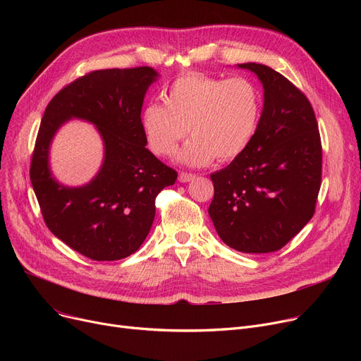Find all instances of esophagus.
<instances>
[{"label": "esophagus", "mask_w": 361, "mask_h": 361, "mask_svg": "<svg viewBox=\"0 0 361 361\" xmlns=\"http://www.w3.org/2000/svg\"><path fill=\"white\" fill-rule=\"evenodd\" d=\"M195 178H196L195 174H192V173H184V171H181L180 176H178V180H180L181 183H188V181L195 180Z\"/></svg>", "instance_id": "obj_1"}]
</instances>
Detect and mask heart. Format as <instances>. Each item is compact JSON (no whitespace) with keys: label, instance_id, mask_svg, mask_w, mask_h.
<instances>
[{"label":"heart","instance_id":"heart-1","mask_svg":"<svg viewBox=\"0 0 361 361\" xmlns=\"http://www.w3.org/2000/svg\"><path fill=\"white\" fill-rule=\"evenodd\" d=\"M165 105L152 102L142 111V130L149 147L169 157L188 135L193 139L181 152L190 165L231 161L255 136L262 94L247 78H212L192 73L177 78L165 92Z\"/></svg>","mask_w":361,"mask_h":361}]
</instances>
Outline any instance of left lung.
Instances as JSON below:
<instances>
[{"mask_svg": "<svg viewBox=\"0 0 361 361\" xmlns=\"http://www.w3.org/2000/svg\"><path fill=\"white\" fill-rule=\"evenodd\" d=\"M263 85L250 145L211 174L209 215L221 240L241 253L282 249L313 216L322 184V142L312 104L274 68L245 63Z\"/></svg>", "mask_w": 361, "mask_h": 361, "instance_id": "1", "label": "left lung"}]
</instances>
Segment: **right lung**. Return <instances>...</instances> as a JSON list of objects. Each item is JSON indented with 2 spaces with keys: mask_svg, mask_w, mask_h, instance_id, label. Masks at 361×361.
I'll return each instance as SVG.
<instances>
[{
  "mask_svg": "<svg viewBox=\"0 0 361 361\" xmlns=\"http://www.w3.org/2000/svg\"><path fill=\"white\" fill-rule=\"evenodd\" d=\"M157 78L150 67L90 71L56 93L42 117L30 162L37 203L51 233L92 260L137 252L154 222L157 196L177 180V171L146 149L142 130L145 93ZM73 116L99 127L106 158L89 185L70 189L51 178L47 152L54 131Z\"/></svg>",
  "mask_w": 361,
  "mask_h": 361,
  "instance_id": "obj_1",
  "label": "right lung"
}]
</instances>
